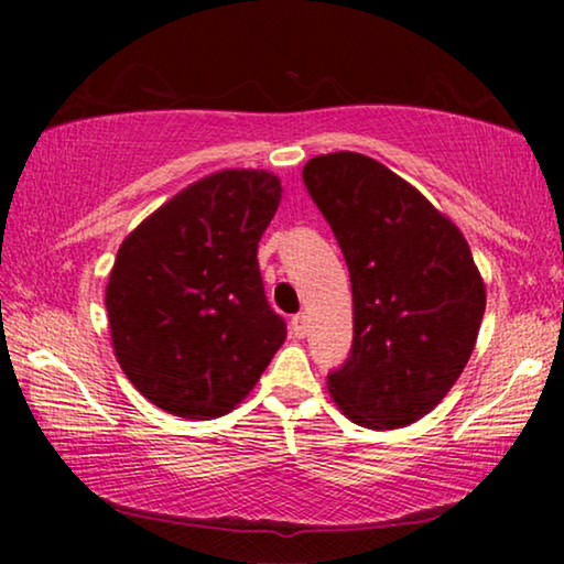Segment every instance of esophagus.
I'll return each instance as SVG.
<instances>
[{
    "label": "esophagus",
    "mask_w": 564,
    "mask_h": 564,
    "mask_svg": "<svg viewBox=\"0 0 564 564\" xmlns=\"http://www.w3.org/2000/svg\"><path fill=\"white\" fill-rule=\"evenodd\" d=\"M291 330H293L295 338H303L305 333H308V316H305V313H299V316H293Z\"/></svg>",
    "instance_id": "esophagus-1"
}]
</instances>
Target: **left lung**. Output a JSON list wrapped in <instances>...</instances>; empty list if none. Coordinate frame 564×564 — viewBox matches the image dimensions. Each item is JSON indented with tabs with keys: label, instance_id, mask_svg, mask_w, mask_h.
<instances>
[{
	"label": "left lung",
	"instance_id": "obj_1",
	"mask_svg": "<svg viewBox=\"0 0 564 564\" xmlns=\"http://www.w3.org/2000/svg\"><path fill=\"white\" fill-rule=\"evenodd\" d=\"M352 289L350 356L328 393L352 423L393 431L441 403L470 360L485 283L451 218L380 161L336 151L303 166Z\"/></svg>",
	"mask_w": 564,
	"mask_h": 564
}]
</instances>
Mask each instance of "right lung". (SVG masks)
<instances>
[{
	"instance_id": "1",
	"label": "right lung",
	"mask_w": 564,
	"mask_h": 564,
	"mask_svg": "<svg viewBox=\"0 0 564 564\" xmlns=\"http://www.w3.org/2000/svg\"><path fill=\"white\" fill-rule=\"evenodd\" d=\"M281 191L263 169L216 171L119 246L107 285L113 356L166 413H231L283 346L285 323L265 301L256 259Z\"/></svg>"
}]
</instances>
